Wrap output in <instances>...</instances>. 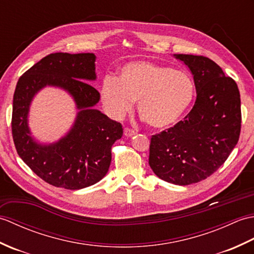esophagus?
<instances>
[{
    "label": "esophagus",
    "mask_w": 254,
    "mask_h": 254,
    "mask_svg": "<svg viewBox=\"0 0 254 254\" xmlns=\"http://www.w3.org/2000/svg\"><path fill=\"white\" fill-rule=\"evenodd\" d=\"M124 135L127 136V137H131L133 135H135V131L131 130V128H128V127H126V128H124Z\"/></svg>",
    "instance_id": "obj_1"
}]
</instances>
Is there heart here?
I'll return each mask as SVG.
<instances>
[{"label":"heart","instance_id":"1","mask_svg":"<svg viewBox=\"0 0 254 254\" xmlns=\"http://www.w3.org/2000/svg\"><path fill=\"white\" fill-rule=\"evenodd\" d=\"M101 101L108 113L121 119L136 101L141 120L155 130H164L179 122L195 97V84L186 72L149 61L124 65L117 79L106 78Z\"/></svg>","mask_w":254,"mask_h":254}]
</instances>
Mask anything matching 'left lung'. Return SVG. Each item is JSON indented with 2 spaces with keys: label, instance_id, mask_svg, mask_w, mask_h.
Listing matches in <instances>:
<instances>
[{
  "label": "left lung",
  "instance_id": "1",
  "mask_svg": "<svg viewBox=\"0 0 254 254\" xmlns=\"http://www.w3.org/2000/svg\"><path fill=\"white\" fill-rule=\"evenodd\" d=\"M175 58L190 68L196 100L182 121L152 136L148 164L161 180L188 186L213 175L238 143L240 94L235 80L210 59Z\"/></svg>",
  "mask_w": 254,
  "mask_h": 254
}]
</instances>
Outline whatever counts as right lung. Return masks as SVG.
<instances>
[{"mask_svg": "<svg viewBox=\"0 0 254 254\" xmlns=\"http://www.w3.org/2000/svg\"><path fill=\"white\" fill-rule=\"evenodd\" d=\"M94 53H51L18 79L13 98L12 134L24 163L42 180L58 188L78 190L100 181L109 170L111 146L123 134L113 121L94 106L100 94L89 80L96 79ZM46 85L62 88L79 109L67 135L52 144H40L31 136L28 113L33 96Z\"/></svg>", "mask_w": 254, "mask_h": 254, "instance_id": "add662e5", "label": "right lung"}]
</instances>
